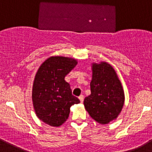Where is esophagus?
I'll return each instance as SVG.
<instances>
[{
    "mask_svg": "<svg viewBox=\"0 0 152 152\" xmlns=\"http://www.w3.org/2000/svg\"><path fill=\"white\" fill-rule=\"evenodd\" d=\"M78 98H79V100H80V103H83V101H84V96H83V95H80Z\"/></svg>",
    "mask_w": 152,
    "mask_h": 152,
    "instance_id": "obj_1",
    "label": "esophagus"
}]
</instances>
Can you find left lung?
Instances as JSON below:
<instances>
[{"instance_id":"8db88e82","label":"left lung","mask_w":152,"mask_h":152,"mask_svg":"<svg viewBox=\"0 0 152 152\" xmlns=\"http://www.w3.org/2000/svg\"><path fill=\"white\" fill-rule=\"evenodd\" d=\"M91 94L84 105L93 119L100 124L115 120L124 105L125 94L116 71L106 61L92 63Z\"/></svg>"}]
</instances>
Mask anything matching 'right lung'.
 <instances>
[{"label":"right lung","instance_id":"1","mask_svg":"<svg viewBox=\"0 0 152 152\" xmlns=\"http://www.w3.org/2000/svg\"><path fill=\"white\" fill-rule=\"evenodd\" d=\"M77 64L73 58L52 56L40 65L35 76L32 100L36 116L51 126L58 127L66 121L70 108L80 103L73 96L64 77Z\"/></svg>","mask_w":152,"mask_h":152}]
</instances>
